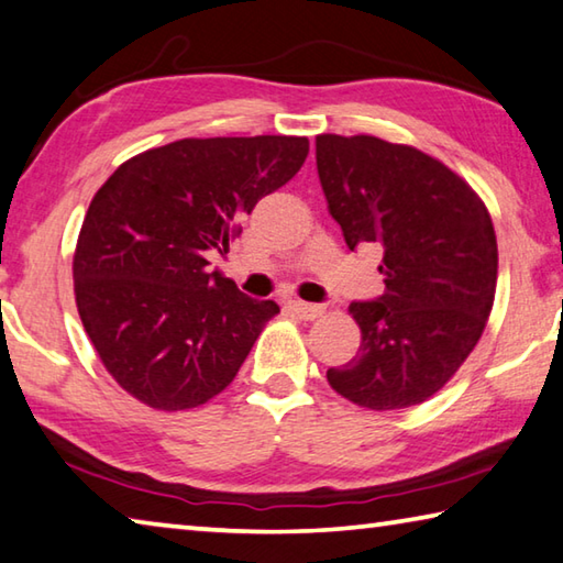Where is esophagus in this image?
<instances>
[{
	"instance_id": "obj_1",
	"label": "esophagus",
	"mask_w": 563,
	"mask_h": 563,
	"mask_svg": "<svg viewBox=\"0 0 563 563\" xmlns=\"http://www.w3.org/2000/svg\"><path fill=\"white\" fill-rule=\"evenodd\" d=\"M289 309L297 313L299 319H307V321L317 319V317H321V313H323L321 303H309V301H289Z\"/></svg>"
}]
</instances>
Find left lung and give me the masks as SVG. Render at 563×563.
Wrapping results in <instances>:
<instances>
[{
    "label": "left lung",
    "instance_id": "left-lung-1",
    "mask_svg": "<svg viewBox=\"0 0 563 563\" xmlns=\"http://www.w3.org/2000/svg\"><path fill=\"white\" fill-rule=\"evenodd\" d=\"M319 180L349 250L376 244L386 291L353 301L361 346L331 388L368 410L418 406L477 346L497 289V236L479 195L412 145L317 135Z\"/></svg>",
    "mask_w": 563,
    "mask_h": 563
}]
</instances>
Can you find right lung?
<instances>
[{
    "mask_svg": "<svg viewBox=\"0 0 563 563\" xmlns=\"http://www.w3.org/2000/svg\"><path fill=\"white\" fill-rule=\"evenodd\" d=\"M309 137H183L125 161L93 195L74 252L84 329L118 386L155 410L197 408L250 356L274 301L207 269L242 217L299 173Z\"/></svg>",
    "mask_w": 563,
    "mask_h": 563,
    "instance_id": "add662e5",
    "label": "right lung"
}]
</instances>
